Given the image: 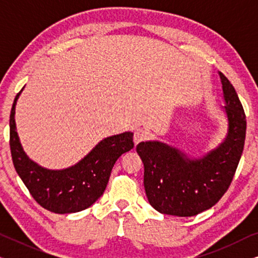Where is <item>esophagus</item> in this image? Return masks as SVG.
<instances>
[{
	"label": "esophagus",
	"instance_id": "34e87169",
	"mask_svg": "<svg viewBox=\"0 0 258 258\" xmlns=\"http://www.w3.org/2000/svg\"><path fill=\"white\" fill-rule=\"evenodd\" d=\"M148 136L147 130H144L142 128H137L134 133V143L139 144L140 142H142L143 140H146Z\"/></svg>",
	"mask_w": 258,
	"mask_h": 258
}]
</instances>
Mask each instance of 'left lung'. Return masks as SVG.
<instances>
[{
    "instance_id": "1",
    "label": "left lung",
    "mask_w": 258,
    "mask_h": 258,
    "mask_svg": "<svg viewBox=\"0 0 258 258\" xmlns=\"http://www.w3.org/2000/svg\"><path fill=\"white\" fill-rule=\"evenodd\" d=\"M228 121L223 141L209 153L192 157L160 141L137 144L144 165V189L158 213L189 217L214 207L234 178L244 148L246 121L235 88L218 73Z\"/></svg>"
}]
</instances>
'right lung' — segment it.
<instances>
[{
	"mask_svg": "<svg viewBox=\"0 0 258 258\" xmlns=\"http://www.w3.org/2000/svg\"><path fill=\"white\" fill-rule=\"evenodd\" d=\"M22 90L14 100L9 121L10 150L16 172L34 200L44 209L55 214L87 209L104 192L118 157L134 148V134L125 132L105 137L72 167L59 170L47 169L29 158L16 132L15 107Z\"/></svg>",
	"mask_w": 258,
	"mask_h": 258,
	"instance_id": "right-lung-1",
	"label": "right lung"
}]
</instances>
